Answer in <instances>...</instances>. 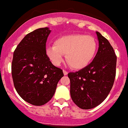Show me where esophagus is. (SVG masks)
Returning <instances> with one entry per match:
<instances>
[{"mask_svg":"<svg viewBox=\"0 0 128 128\" xmlns=\"http://www.w3.org/2000/svg\"><path fill=\"white\" fill-rule=\"evenodd\" d=\"M63 74H64V75H66L67 74H68V72L66 71V70H63Z\"/></svg>","mask_w":128,"mask_h":128,"instance_id":"obj_1","label":"esophagus"}]
</instances>
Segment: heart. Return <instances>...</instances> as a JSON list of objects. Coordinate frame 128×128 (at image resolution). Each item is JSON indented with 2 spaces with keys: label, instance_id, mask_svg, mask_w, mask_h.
Returning a JSON list of instances; mask_svg holds the SVG:
<instances>
[{
  "label": "heart",
  "instance_id": "b5f03b06",
  "mask_svg": "<svg viewBox=\"0 0 128 128\" xmlns=\"http://www.w3.org/2000/svg\"><path fill=\"white\" fill-rule=\"evenodd\" d=\"M97 51L96 39L89 35L80 34L60 36L54 45L46 48V53L54 65H60L66 55L68 65L74 69H82L87 66L94 58Z\"/></svg>",
  "mask_w": 128,
  "mask_h": 128
}]
</instances>
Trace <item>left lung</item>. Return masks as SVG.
<instances>
[{"label":"left lung","mask_w":128,"mask_h":128,"mask_svg":"<svg viewBox=\"0 0 128 128\" xmlns=\"http://www.w3.org/2000/svg\"><path fill=\"white\" fill-rule=\"evenodd\" d=\"M99 48L92 62L75 72H69L70 96L82 109L98 106L111 90L115 76L116 56L107 39L96 32Z\"/></svg>","instance_id":"obj_1"}]
</instances>
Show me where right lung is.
<instances>
[{"instance_id": "add662e5", "label": "right lung", "mask_w": 128, "mask_h": 128, "mask_svg": "<svg viewBox=\"0 0 128 128\" xmlns=\"http://www.w3.org/2000/svg\"><path fill=\"white\" fill-rule=\"evenodd\" d=\"M51 32L40 28L27 34L14 52L12 75L20 96L35 106L46 104L54 96L58 82L64 76L46 53V43Z\"/></svg>"}]
</instances>
